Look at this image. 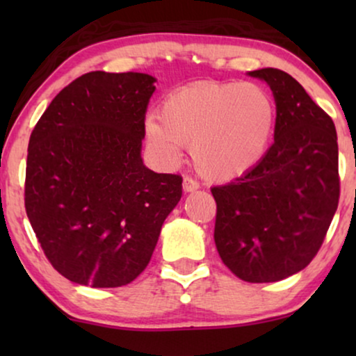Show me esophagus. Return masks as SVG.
I'll list each match as a JSON object with an SVG mask.
<instances>
[{
	"label": "esophagus",
	"mask_w": 356,
	"mask_h": 356,
	"mask_svg": "<svg viewBox=\"0 0 356 356\" xmlns=\"http://www.w3.org/2000/svg\"><path fill=\"white\" fill-rule=\"evenodd\" d=\"M183 189H184V193L196 191V189H199V181H196V179L191 178V177H184Z\"/></svg>",
	"instance_id": "1"
}]
</instances>
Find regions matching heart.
<instances>
[{
	"mask_svg": "<svg viewBox=\"0 0 356 356\" xmlns=\"http://www.w3.org/2000/svg\"><path fill=\"white\" fill-rule=\"evenodd\" d=\"M277 108L264 87L252 82H204L183 87L149 116L150 147L167 165L181 159L183 145L199 172L227 181L261 162L275 128Z\"/></svg>",
	"mask_w": 356,
	"mask_h": 356,
	"instance_id": "obj_1",
	"label": "heart"
}]
</instances>
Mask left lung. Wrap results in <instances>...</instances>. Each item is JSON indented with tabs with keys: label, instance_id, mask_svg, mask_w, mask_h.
<instances>
[{
	"label": "left lung",
	"instance_id": "1",
	"mask_svg": "<svg viewBox=\"0 0 356 356\" xmlns=\"http://www.w3.org/2000/svg\"><path fill=\"white\" fill-rule=\"evenodd\" d=\"M275 99L274 144L261 162L213 186V240L238 279L279 282L305 269L339 206V145L334 121L296 79L275 67L251 71Z\"/></svg>",
	"mask_w": 356,
	"mask_h": 356
}]
</instances>
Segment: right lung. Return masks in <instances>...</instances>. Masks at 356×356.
I'll list each match as a JSON object with an SVG mask.
<instances>
[{
	"label": "right lung",
	"mask_w": 356,
	"mask_h": 356,
	"mask_svg": "<svg viewBox=\"0 0 356 356\" xmlns=\"http://www.w3.org/2000/svg\"><path fill=\"white\" fill-rule=\"evenodd\" d=\"M155 79L90 71L40 116L27 149L24 202L50 264L95 289L133 282L147 267L183 178L143 163Z\"/></svg>",
	"instance_id": "add662e5"
}]
</instances>
